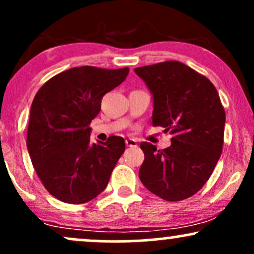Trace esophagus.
<instances>
[{
	"mask_svg": "<svg viewBox=\"0 0 254 254\" xmlns=\"http://www.w3.org/2000/svg\"><path fill=\"white\" fill-rule=\"evenodd\" d=\"M125 144H127V147H136L137 141L133 138H127L125 139Z\"/></svg>",
	"mask_w": 254,
	"mask_h": 254,
	"instance_id": "esophagus-1",
	"label": "esophagus"
}]
</instances>
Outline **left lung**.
Wrapping results in <instances>:
<instances>
[{"mask_svg":"<svg viewBox=\"0 0 254 254\" xmlns=\"http://www.w3.org/2000/svg\"><path fill=\"white\" fill-rule=\"evenodd\" d=\"M153 95V127L172 133L159 150L142 142L139 179L151 193L170 202L193 196L211 176L222 153L226 113L215 86L178 61L135 69Z\"/></svg>","mask_w":254,"mask_h":254,"instance_id":"left-lung-1","label":"left lung"}]
</instances>
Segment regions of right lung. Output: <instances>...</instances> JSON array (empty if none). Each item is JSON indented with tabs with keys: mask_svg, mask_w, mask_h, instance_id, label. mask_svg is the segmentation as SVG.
Instances as JSON below:
<instances>
[{
	"mask_svg": "<svg viewBox=\"0 0 254 254\" xmlns=\"http://www.w3.org/2000/svg\"><path fill=\"white\" fill-rule=\"evenodd\" d=\"M129 68L75 66L38 90L31 106L27 149L49 193L64 203L82 204L105 190L125 150L123 137L90 142V122L101 99L127 78Z\"/></svg>",
	"mask_w": 254,
	"mask_h": 254,
	"instance_id": "1",
	"label": "right lung"
}]
</instances>
